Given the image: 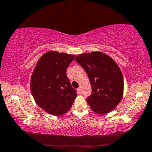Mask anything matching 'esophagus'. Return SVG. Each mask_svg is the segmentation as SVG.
Instances as JSON below:
<instances>
[{"mask_svg":"<svg viewBox=\"0 0 152 152\" xmlns=\"http://www.w3.org/2000/svg\"><path fill=\"white\" fill-rule=\"evenodd\" d=\"M77 92H78L79 94H81V89L80 88L77 89Z\"/></svg>","mask_w":152,"mask_h":152,"instance_id":"1","label":"esophagus"}]
</instances>
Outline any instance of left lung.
<instances>
[{
    "instance_id": "obj_1",
    "label": "left lung",
    "mask_w": 152,
    "mask_h": 152,
    "mask_svg": "<svg viewBox=\"0 0 152 152\" xmlns=\"http://www.w3.org/2000/svg\"><path fill=\"white\" fill-rule=\"evenodd\" d=\"M75 60L85 69L92 94L87 102L94 112L104 114L120 103L123 95L124 80L121 71L113 58L100 52L79 54Z\"/></svg>"
}]
</instances>
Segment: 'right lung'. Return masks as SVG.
I'll return each mask as SVG.
<instances>
[{"instance_id":"1","label":"right lung","mask_w":152,"mask_h":152,"mask_svg":"<svg viewBox=\"0 0 152 152\" xmlns=\"http://www.w3.org/2000/svg\"><path fill=\"white\" fill-rule=\"evenodd\" d=\"M75 55L49 51L42 55L31 78V91L37 104L47 113L63 115L70 110L77 97L66 76Z\"/></svg>"}]
</instances>
